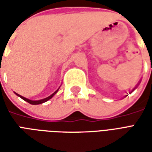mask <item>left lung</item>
I'll list each match as a JSON object with an SVG mask.
<instances>
[{
    "instance_id": "left-lung-1",
    "label": "left lung",
    "mask_w": 152,
    "mask_h": 152,
    "mask_svg": "<svg viewBox=\"0 0 152 152\" xmlns=\"http://www.w3.org/2000/svg\"><path fill=\"white\" fill-rule=\"evenodd\" d=\"M140 82H141V80H140V81H139V82L137 83V86H135V87H134V89H133V90H132V91H131L130 93H129V94H131V93L133 92V91H134V89H136V88H137V86H138V85H139V84H140ZM128 95H129V94H127V95H125V97H126V96H128Z\"/></svg>"
}]
</instances>
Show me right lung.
<instances>
[{
  "mask_svg": "<svg viewBox=\"0 0 152 152\" xmlns=\"http://www.w3.org/2000/svg\"><path fill=\"white\" fill-rule=\"evenodd\" d=\"M60 88V87H59ZM59 88L57 89L56 91L54 93H53L51 95H50L49 97H47V98H45V99H40V100H30V99H27V98H24V97H23V96L19 95L18 94H17V93H15V94H16L17 96H18V97H20L22 99H23L24 101H26V102H28V103H30V104H32V105H38V104H41V103H44V102H47L48 100H50V99H52L53 96L55 95V94H57V92L58 91V89H59Z\"/></svg>",
  "mask_w": 152,
  "mask_h": 152,
  "instance_id": "obj_1",
  "label": "right lung"
}]
</instances>
